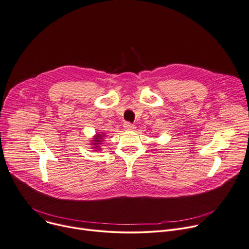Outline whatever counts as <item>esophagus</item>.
Segmentation results:
<instances>
[{"label":"esophagus","mask_w":249,"mask_h":249,"mask_svg":"<svg viewBox=\"0 0 249 249\" xmlns=\"http://www.w3.org/2000/svg\"><path fill=\"white\" fill-rule=\"evenodd\" d=\"M124 128L125 130H131V129H134V128H135V125H134L133 124L129 123V122H125V123L124 124Z\"/></svg>","instance_id":"obj_1"}]
</instances>
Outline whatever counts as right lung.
<instances>
[{"mask_svg":"<svg viewBox=\"0 0 249 249\" xmlns=\"http://www.w3.org/2000/svg\"><path fill=\"white\" fill-rule=\"evenodd\" d=\"M103 136H104L103 134H99V133L96 135V137L94 139V142H94L93 145H95V148H99L98 145L101 144V143H99V142H101L103 141Z\"/></svg>","mask_w":249,"mask_h":249,"instance_id":"1","label":"right lung"}]
</instances>
